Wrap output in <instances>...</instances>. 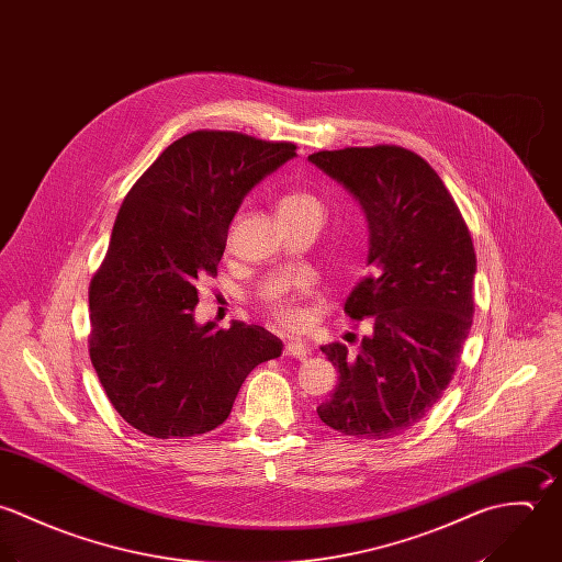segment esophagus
I'll return each instance as SVG.
<instances>
[{
  "instance_id": "obj_1",
  "label": "esophagus",
  "mask_w": 562,
  "mask_h": 562,
  "mask_svg": "<svg viewBox=\"0 0 562 562\" xmlns=\"http://www.w3.org/2000/svg\"><path fill=\"white\" fill-rule=\"evenodd\" d=\"M284 353L291 356V358H297V360H306L311 356V349L304 345V342H297V340H291L284 345Z\"/></svg>"
}]
</instances>
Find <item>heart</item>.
<instances>
[{
	"label": "heart",
	"instance_id": "heart-1",
	"mask_svg": "<svg viewBox=\"0 0 562 562\" xmlns=\"http://www.w3.org/2000/svg\"><path fill=\"white\" fill-rule=\"evenodd\" d=\"M278 213L280 215H302V213L322 215V204L313 195L295 191L282 198ZM269 313L282 328H289V330L302 328L306 319L302 306L297 304V295H276L269 304Z\"/></svg>",
	"mask_w": 562,
	"mask_h": 562
}]
</instances>
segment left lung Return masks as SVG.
Returning a JSON list of instances; mask_svg holds the SVG:
<instances>
[{
	"label": "left lung",
	"instance_id": "left-lung-1",
	"mask_svg": "<svg viewBox=\"0 0 562 562\" xmlns=\"http://www.w3.org/2000/svg\"><path fill=\"white\" fill-rule=\"evenodd\" d=\"M308 160L360 206L369 232V276L345 313L371 335L356 351L324 345L338 384L317 415L347 437L391 439L441 400L473 319L475 251L458 206L417 154L345 147Z\"/></svg>",
	"mask_w": 562,
	"mask_h": 562
}]
</instances>
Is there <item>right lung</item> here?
<instances>
[{
    "label": "right lung",
    "mask_w": 562,
    "mask_h": 562,
    "mask_svg": "<svg viewBox=\"0 0 562 562\" xmlns=\"http://www.w3.org/2000/svg\"><path fill=\"white\" fill-rule=\"evenodd\" d=\"M293 143L198 130L173 140L125 195L91 280V362L114 411L154 439L222 426L254 367L282 340L195 322L198 280L217 276L245 195L295 158Z\"/></svg>",
    "instance_id": "obj_1"
}]
</instances>
